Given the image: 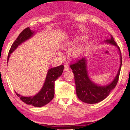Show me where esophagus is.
Instances as JSON below:
<instances>
[{
	"instance_id": "34e87169",
	"label": "esophagus",
	"mask_w": 130,
	"mask_h": 130,
	"mask_svg": "<svg viewBox=\"0 0 130 130\" xmlns=\"http://www.w3.org/2000/svg\"><path fill=\"white\" fill-rule=\"evenodd\" d=\"M70 69V67L68 64H65L64 66V70L65 71H67Z\"/></svg>"
}]
</instances>
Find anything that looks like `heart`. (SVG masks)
<instances>
[{"label":"heart","instance_id":"obj_1","mask_svg":"<svg viewBox=\"0 0 130 130\" xmlns=\"http://www.w3.org/2000/svg\"><path fill=\"white\" fill-rule=\"evenodd\" d=\"M75 52H76V53H78L79 51V49H76V50H75Z\"/></svg>","mask_w":130,"mask_h":130}]
</instances>
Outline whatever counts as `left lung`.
Returning a JSON list of instances; mask_svg holds the SVG:
<instances>
[{
    "instance_id": "left-lung-1",
    "label": "left lung",
    "mask_w": 130,
    "mask_h": 130,
    "mask_svg": "<svg viewBox=\"0 0 130 130\" xmlns=\"http://www.w3.org/2000/svg\"><path fill=\"white\" fill-rule=\"evenodd\" d=\"M106 42L117 46L120 54L121 64L119 70L111 84L104 87L99 86L91 82L88 75L86 59L83 56L76 60L75 62L70 64L74 75L77 96L80 100L84 103L94 104L104 100L116 86L119 79L122 62L120 48L117 46L112 36L111 39L107 40Z\"/></svg>"
}]
</instances>
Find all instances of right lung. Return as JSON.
Masks as SVG:
<instances>
[{
    "label": "right lung",
    "instance_id": "obj_1",
    "mask_svg": "<svg viewBox=\"0 0 130 130\" xmlns=\"http://www.w3.org/2000/svg\"><path fill=\"white\" fill-rule=\"evenodd\" d=\"M33 35H34V32L31 31L29 27H27L22 31L11 46L9 51V54L8 55V60H9L10 54L14 50H15L18 46L24 41L29 39L30 37H32ZM63 67L64 66L61 65L48 70L45 82L42 89L36 95L27 97V96H21L15 92L17 95L19 97L22 101H23L25 103L32 105L34 107H42L48 103L54 97L55 82L60 76L62 75Z\"/></svg>",
    "mask_w": 130,
    "mask_h": 130
}]
</instances>
